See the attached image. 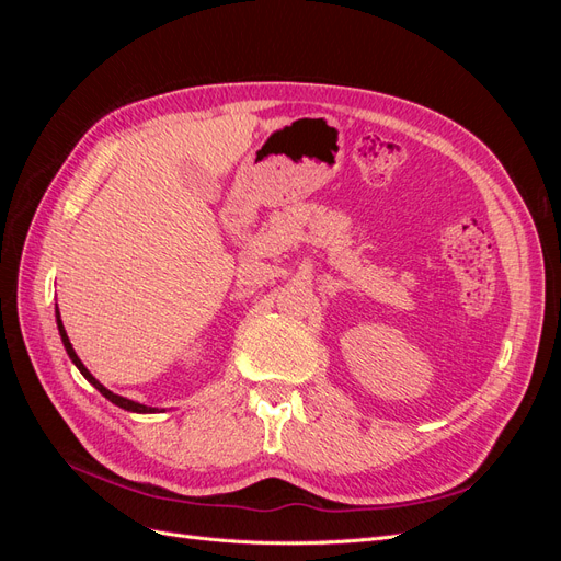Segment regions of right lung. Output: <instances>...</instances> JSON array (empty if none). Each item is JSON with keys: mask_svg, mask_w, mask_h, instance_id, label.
I'll return each mask as SVG.
<instances>
[{"mask_svg": "<svg viewBox=\"0 0 561 561\" xmlns=\"http://www.w3.org/2000/svg\"><path fill=\"white\" fill-rule=\"evenodd\" d=\"M56 322H58V332H60V339H62V346H65V351H67V355H70V360L77 365V369L81 371L83 377H87V381L89 383H93L100 393H103L110 402H114L116 407H122V410H128V412H138V414H151V412H157V407H147V404H140V402H133V400H128V398H122V396H116V393H112L110 388H105L103 383H100L91 371L83 367V363L79 360V355L75 353V348H72V344H70V336H67V332H65V328H62V320H60V311H58V307H56Z\"/></svg>", "mask_w": 561, "mask_h": 561, "instance_id": "1", "label": "right lung"}]
</instances>
